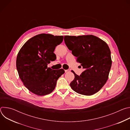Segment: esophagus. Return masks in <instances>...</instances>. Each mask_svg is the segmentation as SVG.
<instances>
[{
  "instance_id": "obj_1",
  "label": "esophagus",
  "mask_w": 130,
  "mask_h": 130,
  "mask_svg": "<svg viewBox=\"0 0 130 130\" xmlns=\"http://www.w3.org/2000/svg\"><path fill=\"white\" fill-rule=\"evenodd\" d=\"M70 71V70L69 69H67V70H65V72H69Z\"/></svg>"
}]
</instances>
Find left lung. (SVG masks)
I'll return each mask as SVG.
<instances>
[{
    "label": "left lung",
    "instance_id": "left-lung-1",
    "mask_svg": "<svg viewBox=\"0 0 130 130\" xmlns=\"http://www.w3.org/2000/svg\"><path fill=\"white\" fill-rule=\"evenodd\" d=\"M64 40L68 49L77 57V62L85 69L80 76L72 71L75 79L70 83V87L81 95L95 94L106 83L112 66L107 44L92 35H66Z\"/></svg>",
    "mask_w": 130,
    "mask_h": 130
}]
</instances>
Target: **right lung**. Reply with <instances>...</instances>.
Listing matches in <instances>:
<instances>
[{"mask_svg":"<svg viewBox=\"0 0 130 130\" xmlns=\"http://www.w3.org/2000/svg\"><path fill=\"white\" fill-rule=\"evenodd\" d=\"M63 36L50 34L36 35L27 41L18 52L16 68L24 85L38 96L48 95L54 89L58 79L65 73L63 69L48 67L55 61V47L63 40Z\"/></svg>","mask_w":130,"mask_h":130,"instance_id":"obj_1","label":"right lung"}]
</instances>
